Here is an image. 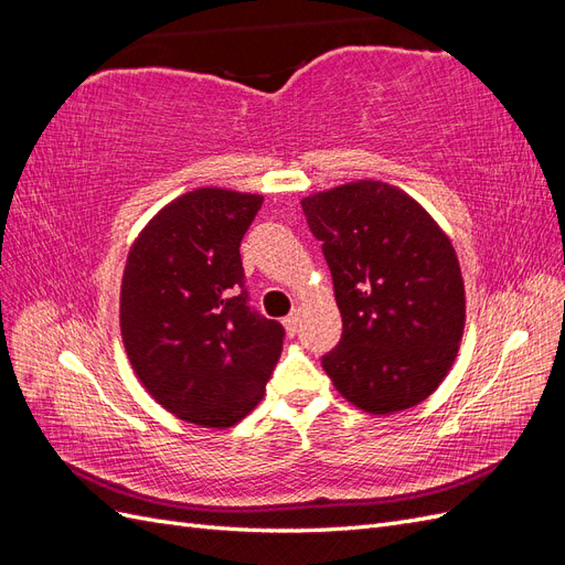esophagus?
Instances as JSON below:
<instances>
[{
	"label": "esophagus",
	"mask_w": 565,
	"mask_h": 565,
	"mask_svg": "<svg viewBox=\"0 0 565 565\" xmlns=\"http://www.w3.org/2000/svg\"><path fill=\"white\" fill-rule=\"evenodd\" d=\"M282 324H285L287 334L295 337V334H297V328H299V316H297V313H289L287 318H282Z\"/></svg>",
	"instance_id": "obj_1"
}]
</instances>
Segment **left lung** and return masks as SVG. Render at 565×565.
Masks as SVG:
<instances>
[{"label":"left lung","instance_id":"8db88e82","mask_svg":"<svg viewBox=\"0 0 565 565\" xmlns=\"http://www.w3.org/2000/svg\"><path fill=\"white\" fill-rule=\"evenodd\" d=\"M322 243L341 313L322 355L337 391L374 415L431 396L465 332V282L448 235L422 204L382 181L301 200Z\"/></svg>","mask_w":565,"mask_h":565}]
</instances>
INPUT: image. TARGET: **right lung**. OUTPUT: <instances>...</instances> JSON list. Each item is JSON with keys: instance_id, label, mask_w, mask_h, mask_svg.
<instances>
[{"instance_id": "right-lung-1", "label": "right lung", "mask_w": 565, "mask_h": 565, "mask_svg": "<svg viewBox=\"0 0 565 565\" xmlns=\"http://www.w3.org/2000/svg\"><path fill=\"white\" fill-rule=\"evenodd\" d=\"M262 195L198 188L129 252L119 328L136 377L169 413L224 429L262 401L285 330L249 306L241 243Z\"/></svg>"}]
</instances>
